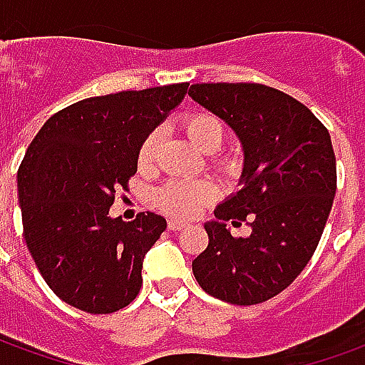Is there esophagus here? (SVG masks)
<instances>
[{"label": "esophagus", "mask_w": 365, "mask_h": 365, "mask_svg": "<svg viewBox=\"0 0 365 365\" xmlns=\"http://www.w3.org/2000/svg\"><path fill=\"white\" fill-rule=\"evenodd\" d=\"M185 222H180V220H170L168 222V230H172V232H180V230H183L185 227Z\"/></svg>", "instance_id": "obj_1"}]
</instances>
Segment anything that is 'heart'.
Here are the masks:
<instances>
[{
	"label": "heart",
	"instance_id": "heart-1",
	"mask_svg": "<svg viewBox=\"0 0 365 365\" xmlns=\"http://www.w3.org/2000/svg\"><path fill=\"white\" fill-rule=\"evenodd\" d=\"M183 130L187 133V138L203 151L217 150L222 145L225 135L222 120L215 118L214 113H207V111L190 113L183 120ZM155 150H158V131H150L141 140L140 150H138V163H140L141 170H148L153 163ZM215 163L222 170H230L232 168V162L227 158H220ZM212 193H214V187L207 182H200V180H195V182L193 180H170V182L163 183L162 187L155 192L153 202L165 214L175 215V217H190L212 197Z\"/></svg>",
	"mask_w": 365,
	"mask_h": 365
}]
</instances>
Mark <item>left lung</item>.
<instances>
[{"label":"left lung","mask_w":365,"mask_h":365,"mask_svg":"<svg viewBox=\"0 0 365 365\" xmlns=\"http://www.w3.org/2000/svg\"><path fill=\"white\" fill-rule=\"evenodd\" d=\"M190 96L237 133L244 187L205 224L207 247L192 262L210 296L254 306L284 292L319 244L336 195V155L326 125L304 103L264 83H195ZM250 225L235 238L225 222Z\"/></svg>","instance_id":"left-lung-1"}]
</instances>
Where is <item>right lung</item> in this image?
<instances>
[{"mask_svg":"<svg viewBox=\"0 0 365 365\" xmlns=\"http://www.w3.org/2000/svg\"><path fill=\"white\" fill-rule=\"evenodd\" d=\"M190 83L81 99L53 113L17 170L29 254L51 292L88 314H113L140 294L143 255L165 220L141 212L110 217L138 172L141 140L187 93Z\"/></svg>","mask_w":365,"mask_h":365,"instance_id":"add662e5","label":"right lung"}]
</instances>
